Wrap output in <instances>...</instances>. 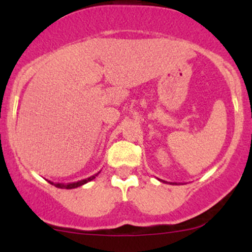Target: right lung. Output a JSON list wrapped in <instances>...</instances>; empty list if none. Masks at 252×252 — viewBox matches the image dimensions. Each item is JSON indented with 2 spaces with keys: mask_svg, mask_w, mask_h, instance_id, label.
<instances>
[{
  "mask_svg": "<svg viewBox=\"0 0 252 252\" xmlns=\"http://www.w3.org/2000/svg\"><path fill=\"white\" fill-rule=\"evenodd\" d=\"M100 173V172H98ZM98 173L91 175V177L86 178V179H83V180H79V182H75V183H69V184H62V183H53V182H48L50 184L55 185L56 188H61V189H75V188L78 187H81V185L86 184L88 182H91L93 179H95L96 177H97Z\"/></svg>",
  "mask_w": 252,
  "mask_h": 252,
  "instance_id": "add662e5",
  "label": "right lung"
}]
</instances>
